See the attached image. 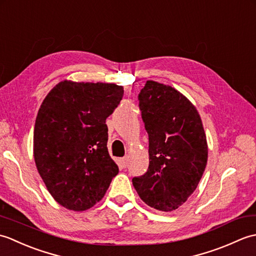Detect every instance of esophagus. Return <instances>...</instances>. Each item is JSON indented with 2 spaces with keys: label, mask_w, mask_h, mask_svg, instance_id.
I'll use <instances>...</instances> for the list:
<instances>
[{
  "label": "esophagus",
  "mask_w": 256,
  "mask_h": 256,
  "mask_svg": "<svg viewBox=\"0 0 256 256\" xmlns=\"http://www.w3.org/2000/svg\"><path fill=\"white\" fill-rule=\"evenodd\" d=\"M120 160H121L123 167H126L128 165V156L126 157H123V158H121Z\"/></svg>",
  "instance_id": "obj_1"
}]
</instances>
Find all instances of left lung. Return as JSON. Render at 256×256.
<instances>
[{
  "label": "left lung",
  "instance_id": "obj_1",
  "mask_svg": "<svg viewBox=\"0 0 256 256\" xmlns=\"http://www.w3.org/2000/svg\"><path fill=\"white\" fill-rule=\"evenodd\" d=\"M148 133V170L132 179L140 198L156 210L178 209L206 170L208 144L197 108L170 86L148 80L138 94Z\"/></svg>",
  "mask_w": 256,
  "mask_h": 256
}]
</instances>
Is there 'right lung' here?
I'll return each mask as SVG.
<instances>
[{
    "instance_id": "1",
    "label": "right lung",
    "mask_w": 256,
    "mask_h": 256,
    "mask_svg": "<svg viewBox=\"0 0 256 256\" xmlns=\"http://www.w3.org/2000/svg\"><path fill=\"white\" fill-rule=\"evenodd\" d=\"M116 84L64 80L48 92L34 128V160L48 192L66 209L84 211L104 197L118 167L108 126L123 96Z\"/></svg>"
}]
</instances>
